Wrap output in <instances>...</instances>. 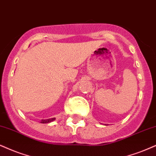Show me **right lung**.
Here are the masks:
<instances>
[{"instance_id":"1","label":"right lung","mask_w":156,"mask_h":156,"mask_svg":"<svg viewBox=\"0 0 156 156\" xmlns=\"http://www.w3.org/2000/svg\"><path fill=\"white\" fill-rule=\"evenodd\" d=\"M55 118H52V119H43V120L41 121V123L42 124H46V123H50L51 122H53V121L55 120Z\"/></svg>"}]
</instances>
